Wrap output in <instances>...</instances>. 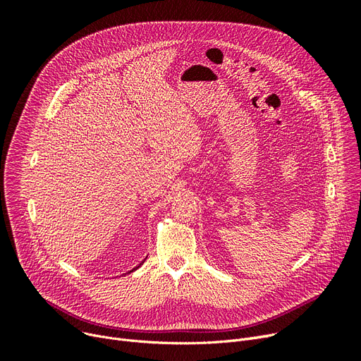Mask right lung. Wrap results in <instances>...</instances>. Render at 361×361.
<instances>
[{
  "mask_svg": "<svg viewBox=\"0 0 361 361\" xmlns=\"http://www.w3.org/2000/svg\"><path fill=\"white\" fill-rule=\"evenodd\" d=\"M145 259H146V257H145ZM143 263H145V260H143V262H142V263H139V264H137V267H136V268H133V269H131V271H128V272H127V274H130V272H135V271H137V269H139V268H140V267H142V264H143ZM124 275H126V274H124Z\"/></svg>",
  "mask_w": 361,
  "mask_h": 361,
  "instance_id": "1",
  "label": "right lung"
}]
</instances>
